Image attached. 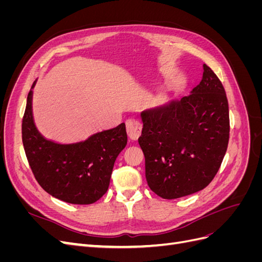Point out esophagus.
<instances>
[{
    "instance_id": "esophagus-1",
    "label": "esophagus",
    "mask_w": 262,
    "mask_h": 262,
    "mask_svg": "<svg viewBox=\"0 0 262 262\" xmlns=\"http://www.w3.org/2000/svg\"><path fill=\"white\" fill-rule=\"evenodd\" d=\"M126 124V132H128V137L136 141L139 139V137L141 136V131H142V124L136 120V119H129L125 122Z\"/></svg>"
}]
</instances>
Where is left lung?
Listing matches in <instances>:
<instances>
[{
	"mask_svg": "<svg viewBox=\"0 0 262 262\" xmlns=\"http://www.w3.org/2000/svg\"><path fill=\"white\" fill-rule=\"evenodd\" d=\"M141 119L139 144L153 192L170 200L210 184L227 149L229 115L224 87L207 64L189 96L144 110Z\"/></svg>",
	"mask_w": 262,
	"mask_h": 262,
	"instance_id": "left-lung-1",
	"label": "left lung"
}]
</instances>
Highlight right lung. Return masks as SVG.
Wrapping results in <instances>:
<instances>
[{
    "label": "right lung",
    "mask_w": 262,
    "mask_h": 262,
    "mask_svg": "<svg viewBox=\"0 0 262 262\" xmlns=\"http://www.w3.org/2000/svg\"><path fill=\"white\" fill-rule=\"evenodd\" d=\"M34 82L27 96L21 138L31 170L45 191L68 203L92 204L104 195L117 156L125 147V124L76 143L61 144L38 131L33 116Z\"/></svg>",
    "instance_id": "obj_1"
}]
</instances>
